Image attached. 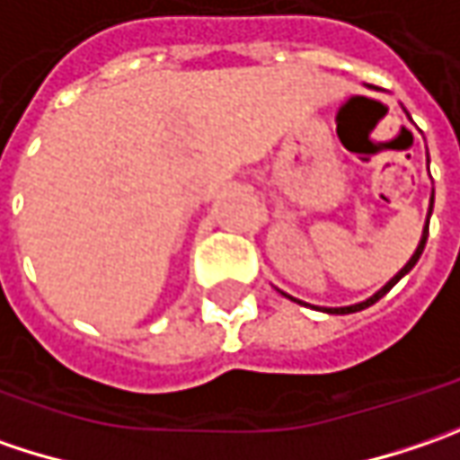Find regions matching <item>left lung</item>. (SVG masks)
Wrapping results in <instances>:
<instances>
[{
  "instance_id": "left-lung-1",
  "label": "left lung",
  "mask_w": 460,
  "mask_h": 460,
  "mask_svg": "<svg viewBox=\"0 0 460 460\" xmlns=\"http://www.w3.org/2000/svg\"><path fill=\"white\" fill-rule=\"evenodd\" d=\"M428 162H429V159H428ZM432 203H435V192H432V198H429L428 221H425V229H422V239H420L417 250H414V254L410 257V262H407L404 268L399 270V272H396V275L391 278V280L386 283V286H384V288L378 290V293H373V296H370V298H366V301H360V304H352V306H340V309H322V311H327V314H355V311H363V309H368V306H373V304H376L378 298H384V296H386V293H389V290L394 288V286H396V283H399V280H402V278H404V275H407V272H410L414 265H417L420 254H422V250H425V242H428V229H429V216H432ZM280 293H283V290H280ZM283 296H288V293H283ZM288 298H290V301H296L293 296H288ZM298 304H304V301H298Z\"/></svg>"
}]
</instances>
